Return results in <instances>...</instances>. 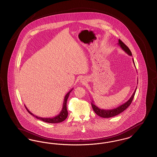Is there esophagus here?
<instances>
[{
    "label": "esophagus",
    "instance_id": "obj_1",
    "mask_svg": "<svg viewBox=\"0 0 157 157\" xmlns=\"http://www.w3.org/2000/svg\"><path fill=\"white\" fill-rule=\"evenodd\" d=\"M81 82L83 83H85V79H81Z\"/></svg>",
    "mask_w": 157,
    "mask_h": 157
}]
</instances>
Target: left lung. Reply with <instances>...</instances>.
Returning a JSON list of instances; mask_svg holds the SVG:
<instances>
[{"mask_svg":"<svg viewBox=\"0 0 157 157\" xmlns=\"http://www.w3.org/2000/svg\"><path fill=\"white\" fill-rule=\"evenodd\" d=\"M118 44L121 48V49L127 53L128 55L132 56V53L131 52L130 49L128 48V47L127 46V45H125V44H124L120 39L118 40ZM132 60H133V62H134V64L135 65L134 60L133 59H132ZM136 88L133 94L132 95L131 97L129 98V99L128 101H127L125 103H124V104L120 105L118 107H117L116 108L112 109H100L94 104V101H92V102H91V105H92V109H94V111L96 113V114H97L98 116H99L102 118H111V117H115L116 115H118L121 112L125 111L127 108L131 105L133 99H134V97L135 94V92H136Z\"/></svg>","mask_w":157,"mask_h":157,"instance_id":"obj_1","label":"left lung"}]
</instances>
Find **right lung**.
<instances>
[{"mask_svg": "<svg viewBox=\"0 0 157 157\" xmlns=\"http://www.w3.org/2000/svg\"><path fill=\"white\" fill-rule=\"evenodd\" d=\"M73 90V89L71 90L67 94L65 95V97L64 98V101H63V107L62 109L61 110V111L59 113V114H58V115H56V117H54L53 118H41V117H39L37 116H36L35 115L33 114L32 112H30L28 108H26V106L25 105L26 110L28 111V112L30 113V115H33V117H35V118H36L37 119L39 120H41L47 123H52V124H56V123H59L62 121H63L64 120H66L67 118V98L69 96L70 92Z\"/></svg>", "mask_w": 157, "mask_h": 157, "instance_id": "1", "label": "right lung"}]
</instances>
